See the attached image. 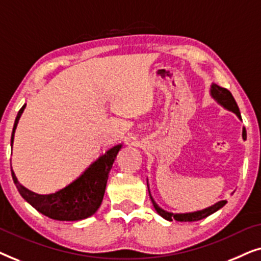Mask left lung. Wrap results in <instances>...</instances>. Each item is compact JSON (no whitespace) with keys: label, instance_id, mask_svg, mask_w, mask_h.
Masks as SVG:
<instances>
[{"label":"left lung","instance_id":"8db88e82","mask_svg":"<svg viewBox=\"0 0 261 261\" xmlns=\"http://www.w3.org/2000/svg\"><path fill=\"white\" fill-rule=\"evenodd\" d=\"M212 95L214 98L217 99L219 103H221V105L224 107V108H227L228 110H231V112L237 114V115L241 119L240 110H239L237 102H235L233 95L230 94L229 90H227L226 88L220 87V85H217V84H213L212 85ZM242 138H244V140H246V138H247L246 128L242 129ZM151 199H152L153 205H154V208L156 210V213H158L160 216L164 217V219L167 221L176 220V221H179V222H192V221H199V220L204 219V217L212 215V214H214L219 209L222 208V206L227 203L226 199H224V201L217 202L216 204L209 206V208H206V209H203V210H201V212L188 213V214H172V213H167V212H165V210L160 209L159 206L156 205L154 199L152 198V196H151Z\"/></svg>","mask_w":261,"mask_h":261}]
</instances>
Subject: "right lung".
I'll use <instances>...</instances> for the list:
<instances>
[{"label": "right lung", "mask_w": 261, "mask_h": 261, "mask_svg": "<svg viewBox=\"0 0 261 261\" xmlns=\"http://www.w3.org/2000/svg\"><path fill=\"white\" fill-rule=\"evenodd\" d=\"M24 107L26 105L22 106L17 113L10 145H13L14 133ZM121 147V145L114 146L106 154L92 163L80 178L55 194L38 195L30 191L17 181L12 170L14 184L16 185L20 195L42 215L58 221L84 220L94 215L101 205L109 172Z\"/></svg>", "instance_id": "1"}]
</instances>
